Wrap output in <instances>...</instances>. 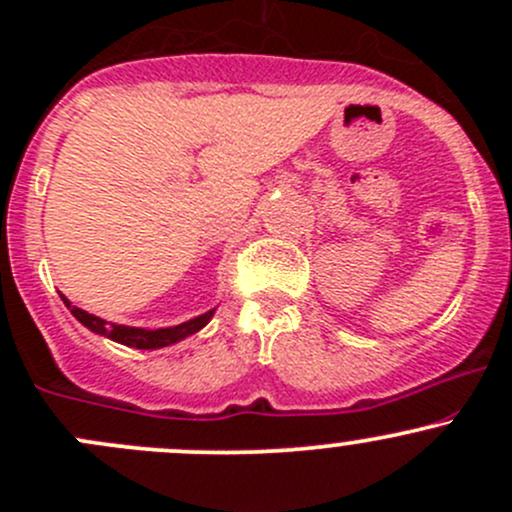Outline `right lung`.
Here are the masks:
<instances>
[{
  "instance_id": "add662e5",
  "label": "right lung",
  "mask_w": 512,
  "mask_h": 512,
  "mask_svg": "<svg viewBox=\"0 0 512 512\" xmlns=\"http://www.w3.org/2000/svg\"><path fill=\"white\" fill-rule=\"evenodd\" d=\"M64 304L71 309V314H74V317L79 319L84 327L91 329V332L113 339V342H118V344H126V347H136V349L170 347V344H175V342H180V339L190 337V334L200 332V329L210 322V317H213V312H215V309H210V312L200 314V317L190 319V322L178 324V327L138 329V327H123V324L106 322V319L96 317V314H89V312H84V309L74 307V304H71L66 297H64Z\"/></svg>"
}]
</instances>
